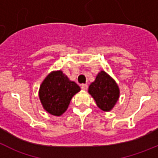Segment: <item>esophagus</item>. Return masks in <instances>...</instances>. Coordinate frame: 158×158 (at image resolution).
Instances as JSON below:
<instances>
[{"mask_svg": "<svg viewBox=\"0 0 158 158\" xmlns=\"http://www.w3.org/2000/svg\"><path fill=\"white\" fill-rule=\"evenodd\" d=\"M88 85H86V84H82L81 85V89L83 90V91H87L88 90Z\"/></svg>", "mask_w": 158, "mask_h": 158, "instance_id": "34e87169", "label": "esophagus"}]
</instances>
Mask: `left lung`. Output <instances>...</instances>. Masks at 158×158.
<instances>
[{
	"mask_svg": "<svg viewBox=\"0 0 158 158\" xmlns=\"http://www.w3.org/2000/svg\"><path fill=\"white\" fill-rule=\"evenodd\" d=\"M88 93L99 109L104 112H109L118 102L120 91L113 78L106 71L101 70L94 81L88 87Z\"/></svg>",
	"mask_w": 158,
	"mask_h": 158,
	"instance_id": "obj_1",
	"label": "left lung"
}]
</instances>
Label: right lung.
Masks as SVG:
<instances>
[{
    "label": "right lung",
    "mask_w": 158,
    "mask_h": 158,
    "mask_svg": "<svg viewBox=\"0 0 158 158\" xmlns=\"http://www.w3.org/2000/svg\"><path fill=\"white\" fill-rule=\"evenodd\" d=\"M81 88L61 70H53L46 77L39 90V97L43 109L55 116L67 111L74 94Z\"/></svg>",
    "instance_id": "right-lung-1"
}]
</instances>
